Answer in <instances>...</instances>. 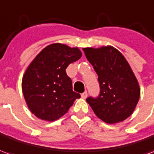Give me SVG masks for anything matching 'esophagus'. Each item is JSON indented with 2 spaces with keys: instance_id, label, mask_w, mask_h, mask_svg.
<instances>
[{
  "instance_id": "esophagus-1",
  "label": "esophagus",
  "mask_w": 154,
  "mask_h": 154,
  "mask_svg": "<svg viewBox=\"0 0 154 154\" xmlns=\"http://www.w3.org/2000/svg\"><path fill=\"white\" fill-rule=\"evenodd\" d=\"M81 96H82V97L83 99H86V98L87 97V91H85V92H83V93L82 94Z\"/></svg>"
}]
</instances>
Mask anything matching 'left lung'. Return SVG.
<instances>
[{"label":"left lung","mask_w":154,"mask_h":154,"mask_svg":"<svg viewBox=\"0 0 154 154\" xmlns=\"http://www.w3.org/2000/svg\"><path fill=\"white\" fill-rule=\"evenodd\" d=\"M84 53L98 75L100 94L88 97L98 118L107 124L121 122L132 115L140 97V88L129 63L112 46L84 48Z\"/></svg>","instance_id":"1"}]
</instances>
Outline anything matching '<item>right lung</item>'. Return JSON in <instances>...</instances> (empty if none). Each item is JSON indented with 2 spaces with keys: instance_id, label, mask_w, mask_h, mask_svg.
Masks as SVG:
<instances>
[{
  "instance_id": "1",
  "label": "right lung",
  "mask_w": 154,
  "mask_h": 154,
  "mask_svg": "<svg viewBox=\"0 0 154 154\" xmlns=\"http://www.w3.org/2000/svg\"><path fill=\"white\" fill-rule=\"evenodd\" d=\"M81 57L78 48L57 43L44 48L29 65L22 79V91L29 109L38 119H59L80 98V94L72 91L66 68Z\"/></svg>"
}]
</instances>
